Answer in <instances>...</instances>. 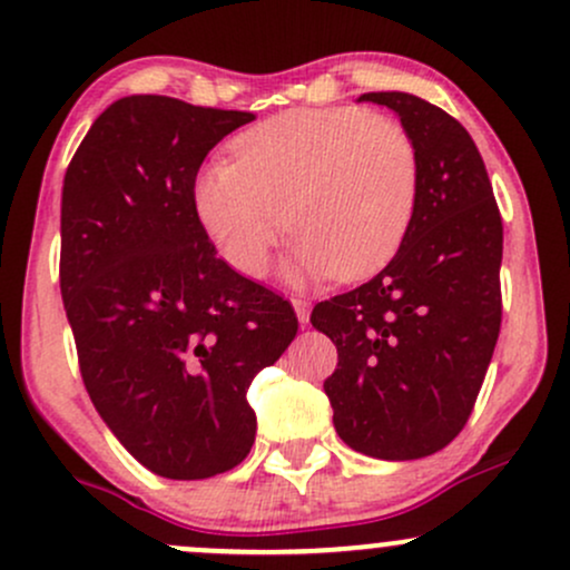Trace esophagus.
<instances>
[{"label": "esophagus", "instance_id": "34e87169", "mask_svg": "<svg viewBox=\"0 0 570 570\" xmlns=\"http://www.w3.org/2000/svg\"><path fill=\"white\" fill-rule=\"evenodd\" d=\"M292 307H294V313H297V322L299 324H307L311 322V303H307V299H303V297H292Z\"/></svg>", "mask_w": 570, "mask_h": 570}]
</instances>
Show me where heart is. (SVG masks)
Instances as JSON below:
<instances>
[{
  "label": "heart",
  "instance_id": "obj_1",
  "mask_svg": "<svg viewBox=\"0 0 570 570\" xmlns=\"http://www.w3.org/2000/svg\"><path fill=\"white\" fill-rule=\"evenodd\" d=\"M235 160L203 163L193 179L200 227L246 278L299 230L284 278L358 281L394 259L415 217L421 168L399 122L362 107L289 109L233 141Z\"/></svg>",
  "mask_w": 570,
  "mask_h": 570
}]
</instances>
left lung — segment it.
<instances>
[{
    "instance_id": "left-lung-1",
    "label": "left lung",
    "mask_w": 570,
    "mask_h": 570,
    "mask_svg": "<svg viewBox=\"0 0 570 570\" xmlns=\"http://www.w3.org/2000/svg\"><path fill=\"white\" fill-rule=\"evenodd\" d=\"M358 101L394 109L421 168L415 217L389 265L313 307L337 345L324 381L335 431L356 453L415 461L466 426L501 330L503 227L469 130L402 90Z\"/></svg>"
}]
</instances>
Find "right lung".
Wrapping results in <instances>:
<instances>
[{"mask_svg":"<svg viewBox=\"0 0 570 570\" xmlns=\"http://www.w3.org/2000/svg\"><path fill=\"white\" fill-rule=\"evenodd\" d=\"M252 120L117 98L63 176L61 297L85 389L122 448L168 480L244 461L248 385L297 335L292 305L219 259L193 208L203 158Z\"/></svg>","mask_w":570,"mask_h":570,"instance_id":"obj_1","label":"right lung"}]
</instances>
